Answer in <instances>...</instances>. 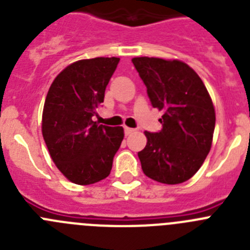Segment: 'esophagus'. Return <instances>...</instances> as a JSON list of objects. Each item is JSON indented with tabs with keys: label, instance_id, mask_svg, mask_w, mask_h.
<instances>
[{
	"label": "esophagus",
	"instance_id": "34e87169",
	"mask_svg": "<svg viewBox=\"0 0 250 250\" xmlns=\"http://www.w3.org/2000/svg\"><path fill=\"white\" fill-rule=\"evenodd\" d=\"M134 131H135V129H131V127H127V126L124 127V132H125V135H130V134H132Z\"/></svg>",
	"mask_w": 250,
	"mask_h": 250
}]
</instances>
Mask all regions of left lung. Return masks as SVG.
<instances>
[{
  "instance_id": "1",
  "label": "left lung",
  "mask_w": 250,
  "mask_h": 250,
  "mask_svg": "<svg viewBox=\"0 0 250 250\" xmlns=\"http://www.w3.org/2000/svg\"><path fill=\"white\" fill-rule=\"evenodd\" d=\"M132 63L146 86L152 107L161 110L159 132L145 131L138 152L143 171L163 184H180L200 169L210 151L215 111L193 68L178 60L135 57Z\"/></svg>"
}]
</instances>
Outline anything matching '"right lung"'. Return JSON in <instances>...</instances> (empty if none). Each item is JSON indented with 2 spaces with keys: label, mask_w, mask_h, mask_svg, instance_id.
Here are the masks:
<instances>
[{
  "label": "right lung",
  "mask_w": 250,
  "mask_h": 250,
  "mask_svg": "<svg viewBox=\"0 0 250 250\" xmlns=\"http://www.w3.org/2000/svg\"><path fill=\"white\" fill-rule=\"evenodd\" d=\"M119 57H95L71 63L57 75L46 96L42 135L57 169L79 185L109 176L124 139L121 126L92 121Z\"/></svg>",
  "instance_id": "obj_1"
}]
</instances>
